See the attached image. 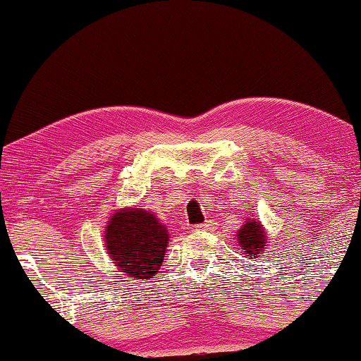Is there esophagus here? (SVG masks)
<instances>
[{"label":"esophagus","instance_id":"obj_1","mask_svg":"<svg viewBox=\"0 0 361 361\" xmlns=\"http://www.w3.org/2000/svg\"><path fill=\"white\" fill-rule=\"evenodd\" d=\"M210 226H212L210 221H205V224L194 225V230H197V231H202V230H210Z\"/></svg>","mask_w":361,"mask_h":361}]
</instances>
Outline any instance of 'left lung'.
I'll return each instance as SVG.
<instances>
[{"label":"left lung","mask_w":361,"mask_h":361,"mask_svg":"<svg viewBox=\"0 0 361 361\" xmlns=\"http://www.w3.org/2000/svg\"><path fill=\"white\" fill-rule=\"evenodd\" d=\"M236 236L240 241V250H243L250 258H255L259 255V251L266 250V236L258 221L250 220L248 224L241 226Z\"/></svg>","instance_id":"1"}]
</instances>
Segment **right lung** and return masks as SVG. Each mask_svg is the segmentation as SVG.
Here are the masks:
<instances>
[{"label": "right lung", "mask_w": 361, "mask_h": 361, "mask_svg": "<svg viewBox=\"0 0 361 361\" xmlns=\"http://www.w3.org/2000/svg\"><path fill=\"white\" fill-rule=\"evenodd\" d=\"M167 241V228L147 210H121L106 226L108 256L136 279H149L157 273L164 261Z\"/></svg>", "instance_id": "1"}]
</instances>
